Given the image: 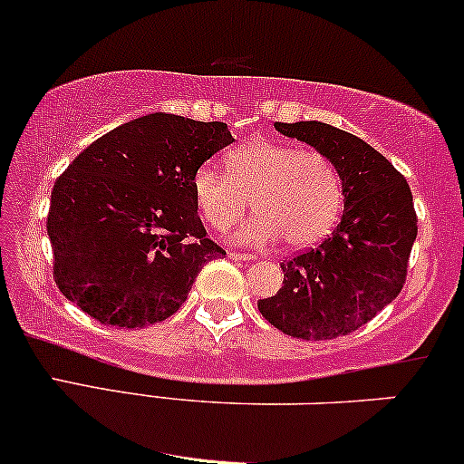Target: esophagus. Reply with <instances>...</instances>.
Listing matches in <instances>:
<instances>
[{
	"instance_id": "1",
	"label": "esophagus",
	"mask_w": 464,
	"mask_h": 464,
	"mask_svg": "<svg viewBox=\"0 0 464 464\" xmlns=\"http://www.w3.org/2000/svg\"><path fill=\"white\" fill-rule=\"evenodd\" d=\"M230 257H232V260H256L257 256L243 254V251H230Z\"/></svg>"
}]
</instances>
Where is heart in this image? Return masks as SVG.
Wrapping results in <instances>:
<instances>
[{
  "label": "heart",
  "mask_w": 464,
  "mask_h": 464,
  "mask_svg": "<svg viewBox=\"0 0 464 464\" xmlns=\"http://www.w3.org/2000/svg\"><path fill=\"white\" fill-rule=\"evenodd\" d=\"M226 170L227 177L202 166L191 179L198 213L215 232L237 226L251 198L260 213L238 232L243 243L284 237L290 246H309L326 237L339 218V170L315 149L256 138L226 155Z\"/></svg>",
  "instance_id": "b5f03b06"
}]
</instances>
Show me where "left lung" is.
Returning <instances> with one entry per match:
<instances>
[{
	"mask_svg": "<svg viewBox=\"0 0 464 464\" xmlns=\"http://www.w3.org/2000/svg\"><path fill=\"white\" fill-rule=\"evenodd\" d=\"M328 155L345 208L328 238L281 262L284 285L257 309L281 333L304 341L350 334L399 296L418 218L407 180L362 138L328 123H275Z\"/></svg>",
	"mask_w": 464,
	"mask_h": 464,
	"instance_id": "obj_1",
	"label": "left lung"
}]
</instances>
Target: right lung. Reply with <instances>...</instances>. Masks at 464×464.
I'll list each match as a JSON object with an SVG mask.
<instances>
[{
  "label": "right lung",
  "instance_id": "right-lung-1",
  "mask_svg": "<svg viewBox=\"0 0 464 464\" xmlns=\"http://www.w3.org/2000/svg\"><path fill=\"white\" fill-rule=\"evenodd\" d=\"M230 142L226 123L155 112L78 153L46 219L63 296L114 328L174 315L204 264L226 256L207 237L191 179Z\"/></svg>",
  "mask_w": 464,
  "mask_h": 464
}]
</instances>
